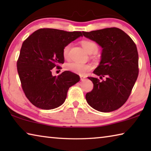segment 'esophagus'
I'll return each mask as SVG.
<instances>
[{"instance_id":"esophagus-1","label":"esophagus","mask_w":151,"mask_h":151,"mask_svg":"<svg viewBox=\"0 0 151 151\" xmlns=\"http://www.w3.org/2000/svg\"><path fill=\"white\" fill-rule=\"evenodd\" d=\"M80 76H81V81H84V80H85V79L86 78V76H85L81 75Z\"/></svg>"}]
</instances>
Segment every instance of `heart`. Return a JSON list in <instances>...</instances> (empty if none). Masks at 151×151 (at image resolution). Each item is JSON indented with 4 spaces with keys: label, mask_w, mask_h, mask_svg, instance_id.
<instances>
[{
    "label": "heart",
    "mask_w": 151,
    "mask_h": 151,
    "mask_svg": "<svg viewBox=\"0 0 151 151\" xmlns=\"http://www.w3.org/2000/svg\"><path fill=\"white\" fill-rule=\"evenodd\" d=\"M81 45L89 54H95L99 50L98 45L93 40H83L81 41ZM70 48L71 44H68L64 47L63 49V55L65 58H68ZM65 68L68 71L83 75L92 69V66L89 64L71 62L66 64L65 65Z\"/></svg>",
    "instance_id": "obj_1"
}]
</instances>
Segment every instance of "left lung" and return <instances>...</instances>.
I'll return each instance as SVG.
<instances>
[{
    "label": "left lung",
    "mask_w": 151,
    "mask_h": 151,
    "mask_svg": "<svg viewBox=\"0 0 151 151\" xmlns=\"http://www.w3.org/2000/svg\"><path fill=\"white\" fill-rule=\"evenodd\" d=\"M83 34L103 48L100 65L93 72L102 81L88 77L94 88L86 93V100L96 111H115L126 103L139 75L137 46L127 33L116 27Z\"/></svg>",
    "instance_id": "obj_1"
}]
</instances>
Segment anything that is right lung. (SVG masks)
<instances>
[{"mask_svg": "<svg viewBox=\"0 0 151 151\" xmlns=\"http://www.w3.org/2000/svg\"><path fill=\"white\" fill-rule=\"evenodd\" d=\"M81 36L80 31L45 28L22 43L17 70L25 96L33 105L45 110L57 108L65 102L70 86L80 81V76L70 71L52 76V69L60 68L65 62L64 47Z\"/></svg>", "mask_w": 151, "mask_h": 151, "instance_id": "add662e5", "label": "right lung"}]
</instances>
